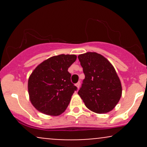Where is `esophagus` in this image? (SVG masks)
Returning a JSON list of instances; mask_svg holds the SVG:
<instances>
[{
	"mask_svg": "<svg viewBox=\"0 0 147 147\" xmlns=\"http://www.w3.org/2000/svg\"><path fill=\"white\" fill-rule=\"evenodd\" d=\"M80 82H78V83H77V84H76V86H77V88H79V87H80Z\"/></svg>",
	"mask_w": 147,
	"mask_h": 147,
	"instance_id": "esophagus-1",
	"label": "esophagus"
}]
</instances>
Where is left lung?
I'll return each instance as SVG.
<instances>
[{
	"instance_id": "1",
	"label": "left lung",
	"mask_w": 147,
	"mask_h": 147,
	"mask_svg": "<svg viewBox=\"0 0 147 147\" xmlns=\"http://www.w3.org/2000/svg\"><path fill=\"white\" fill-rule=\"evenodd\" d=\"M85 79L78 94L88 109L106 113L114 109L122 96V85L112 64L96 52L78 56Z\"/></svg>"
}]
</instances>
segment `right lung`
I'll return each instance as SVG.
<instances>
[{
  "instance_id": "add662e5",
  "label": "right lung",
  "mask_w": 147,
  "mask_h": 147,
  "mask_svg": "<svg viewBox=\"0 0 147 147\" xmlns=\"http://www.w3.org/2000/svg\"><path fill=\"white\" fill-rule=\"evenodd\" d=\"M76 59L75 55H60L48 59L34 69L28 80V92L35 109L49 115H59L65 111L77 90L68 71Z\"/></svg>"
}]
</instances>
